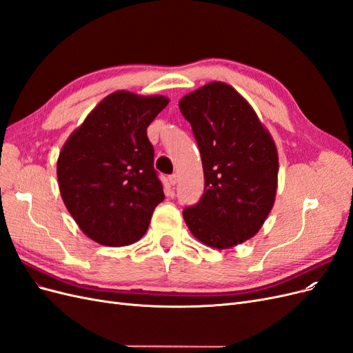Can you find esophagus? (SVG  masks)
<instances>
[{
    "instance_id": "obj_1",
    "label": "esophagus",
    "mask_w": 353,
    "mask_h": 353,
    "mask_svg": "<svg viewBox=\"0 0 353 353\" xmlns=\"http://www.w3.org/2000/svg\"><path fill=\"white\" fill-rule=\"evenodd\" d=\"M176 183H178V175H176V174L169 175V184H170V185H175Z\"/></svg>"
}]
</instances>
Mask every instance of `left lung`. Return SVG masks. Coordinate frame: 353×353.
<instances>
[{
	"label": "left lung",
	"instance_id": "obj_1",
	"mask_svg": "<svg viewBox=\"0 0 353 353\" xmlns=\"http://www.w3.org/2000/svg\"><path fill=\"white\" fill-rule=\"evenodd\" d=\"M179 110L193 128L205 191L184 209L188 230L203 244L230 249L252 239L274 206L279 153L252 105L223 82L187 94Z\"/></svg>",
	"mask_w": 353,
	"mask_h": 353
}]
</instances>
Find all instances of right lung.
Listing matches in <instances>:
<instances>
[{
    "mask_svg": "<svg viewBox=\"0 0 353 353\" xmlns=\"http://www.w3.org/2000/svg\"><path fill=\"white\" fill-rule=\"evenodd\" d=\"M169 100L116 91L99 103L63 145V201L85 236L121 248L140 240L163 201L147 128Z\"/></svg>",
    "mask_w": 353,
    "mask_h": 353,
    "instance_id": "obj_1",
    "label": "right lung"
}]
</instances>
